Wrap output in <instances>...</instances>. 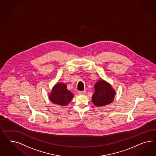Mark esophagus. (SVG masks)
<instances>
[{
  "instance_id": "obj_1",
  "label": "esophagus",
  "mask_w": 156,
  "mask_h": 156,
  "mask_svg": "<svg viewBox=\"0 0 156 156\" xmlns=\"http://www.w3.org/2000/svg\"><path fill=\"white\" fill-rule=\"evenodd\" d=\"M85 93H86V91H85V90L84 91H78V94L80 95L85 94Z\"/></svg>"
}]
</instances>
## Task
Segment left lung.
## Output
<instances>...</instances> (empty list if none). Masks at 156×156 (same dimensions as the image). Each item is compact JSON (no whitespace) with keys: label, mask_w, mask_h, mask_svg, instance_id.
Here are the masks:
<instances>
[{"label":"left lung","mask_w":156,"mask_h":156,"mask_svg":"<svg viewBox=\"0 0 156 156\" xmlns=\"http://www.w3.org/2000/svg\"><path fill=\"white\" fill-rule=\"evenodd\" d=\"M94 89L92 102L95 106H103L113 102L115 91L108 83L103 80H98L95 85Z\"/></svg>","instance_id":"obj_1"}]
</instances>
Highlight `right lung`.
Wrapping results in <instances>:
<instances>
[{
    "instance_id": "1",
    "label": "right lung",
    "mask_w": 156,
    "mask_h": 156,
    "mask_svg": "<svg viewBox=\"0 0 156 156\" xmlns=\"http://www.w3.org/2000/svg\"><path fill=\"white\" fill-rule=\"evenodd\" d=\"M74 95L67 89L64 83H57L52 90V93L49 95V99L54 104L66 106L70 102Z\"/></svg>"
}]
</instances>
